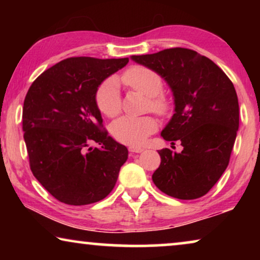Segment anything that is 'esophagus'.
<instances>
[{
	"instance_id": "34e87169",
	"label": "esophagus",
	"mask_w": 260,
	"mask_h": 260,
	"mask_svg": "<svg viewBox=\"0 0 260 260\" xmlns=\"http://www.w3.org/2000/svg\"><path fill=\"white\" fill-rule=\"evenodd\" d=\"M144 149L143 148H140V147H130L129 148V151L131 154H140V152L143 151Z\"/></svg>"
}]
</instances>
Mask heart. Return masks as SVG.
Masks as SVG:
<instances>
[{
	"label": "heart",
	"mask_w": 260,
	"mask_h": 260,
	"mask_svg": "<svg viewBox=\"0 0 260 260\" xmlns=\"http://www.w3.org/2000/svg\"><path fill=\"white\" fill-rule=\"evenodd\" d=\"M122 80L127 87L149 97V108L152 111L158 115H167L169 112L170 103L161 94L163 90L162 77L156 71L136 65L123 73ZM95 103L103 115L108 117L118 115L122 110V102L118 85L115 79H106L98 87ZM157 120L151 116H123L111 124L110 130L112 136L120 143L135 147L144 143V141L157 130Z\"/></svg>",
	"instance_id": "1"
}]
</instances>
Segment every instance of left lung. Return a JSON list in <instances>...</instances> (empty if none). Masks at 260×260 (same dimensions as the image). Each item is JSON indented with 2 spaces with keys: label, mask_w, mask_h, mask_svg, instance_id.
Listing matches in <instances>:
<instances>
[{
  "label": "left lung",
  "mask_w": 260,
  "mask_h": 260,
  "mask_svg": "<svg viewBox=\"0 0 260 260\" xmlns=\"http://www.w3.org/2000/svg\"><path fill=\"white\" fill-rule=\"evenodd\" d=\"M169 85L174 115L161 136L180 141L183 150H158L161 165L152 174L155 186L169 197L194 200L218 182L229 166L237 131L239 104L236 88L211 59L188 48L133 55Z\"/></svg>",
  "instance_id": "left-lung-1"
}]
</instances>
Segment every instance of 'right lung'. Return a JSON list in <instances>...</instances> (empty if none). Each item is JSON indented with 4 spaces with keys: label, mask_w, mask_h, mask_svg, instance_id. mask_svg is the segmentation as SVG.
<instances>
[{
    "label": "right lung",
    "mask_w": 260,
    "mask_h": 260,
    "mask_svg": "<svg viewBox=\"0 0 260 260\" xmlns=\"http://www.w3.org/2000/svg\"><path fill=\"white\" fill-rule=\"evenodd\" d=\"M127 62V58L65 59L40 74L27 92L22 129L30 170L60 202L90 205L115 187L127 149L102 130L95 93Z\"/></svg>",
    "instance_id": "right-lung-1"
}]
</instances>
